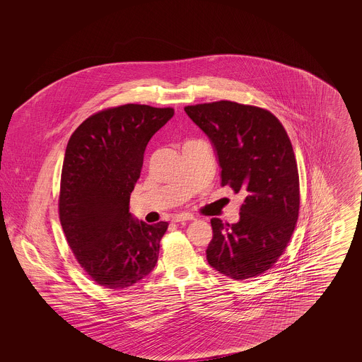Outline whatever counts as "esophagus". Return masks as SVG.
I'll list each match as a JSON object with an SVG mask.
<instances>
[{
	"mask_svg": "<svg viewBox=\"0 0 362 362\" xmlns=\"http://www.w3.org/2000/svg\"><path fill=\"white\" fill-rule=\"evenodd\" d=\"M194 220V217L187 213H182V214H175L173 217V223H182V221H191Z\"/></svg>",
	"mask_w": 362,
	"mask_h": 362,
	"instance_id": "34e87169",
	"label": "esophagus"
}]
</instances>
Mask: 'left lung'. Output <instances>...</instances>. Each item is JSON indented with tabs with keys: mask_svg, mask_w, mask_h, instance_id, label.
I'll return each mask as SVG.
<instances>
[{
	"mask_svg": "<svg viewBox=\"0 0 362 362\" xmlns=\"http://www.w3.org/2000/svg\"><path fill=\"white\" fill-rule=\"evenodd\" d=\"M210 139L221 168V186L240 192V218H211L209 264L232 279L267 272L285 251L298 217V173L284 126L267 110L235 102L185 107Z\"/></svg>",
	"mask_w": 362,
	"mask_h": 362,
	"instance_id": "left-lung-1",
	"label": "left lung"
}]
</instances>
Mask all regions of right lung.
Returning <instances> with one entry per match:
<instances>
[{"label": "right lung", "mask_w": 362, "mask_h": 362, "mask_svg": "<svg viewBox=\"0 0 362 362\" xmlns=\"http://www.w3.org/2000/svg\"><path fill=\"white\" fill-rule=\"evenodd\" d=\"M173 117V108L124 104L89 117L68 142L59 220L77 262L104 288H130L155 269L168 223L139 221L129 205L146 145Z\"/></svg>", "instance_id": "add662e5"}]
</instances>
